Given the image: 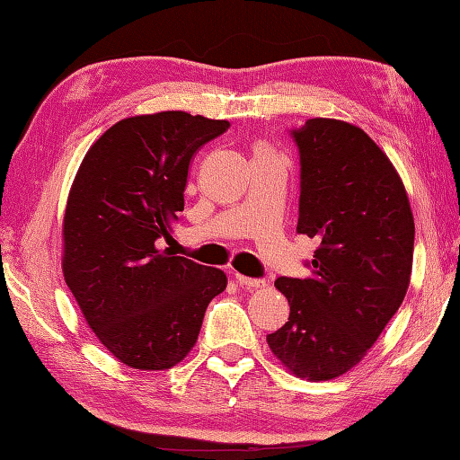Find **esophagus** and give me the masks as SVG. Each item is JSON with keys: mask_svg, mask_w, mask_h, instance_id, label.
Wrapping results in <instances>:
<instances>
[{"mask_svg": "<svg viewBox=\"0 0 460 460\" xmlns=\"http://www.w3.org/2000/svg\"><path fill=\"white\" fill-rule=\"evenodd\" d=\"M235 280H237V285L239 287H247V288H261V287H265V280L262 279H249V277H243V275H235Z\"/></svg>", "mask_w": 460, "mask_h": 460, "instance_id": "esophagus-1", "label": "esophagus"}]
</instances>
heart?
<instances>
[{
  "label": "heart",
  "mask_w": 460,
  "mask_h": 460,
  "mask_svg": "<svg viewBox=\"0 0 460 460\" xmlns=\"http://www.w3.org/2000/svg\"><path fill=\"white\" fill-rule=\"evenodd\" d=\"M255 155H270V152H269V148H267L265 144H259L257 150H255Z\"/></svg>",
  "instance_id": "heart-1"
}]
</instances>
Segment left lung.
<instances>
[{
  "label": "left lung",
  "mask_w": 460,
  "mask_h": 460,
  "mask_svg": "<svg viewBox=\"0 0 460 460\" xmlns=\"http://www.w3.org/2000/svg\"><path fill=\"white\" fill-rule=\"evenodd\" d=\"M300 155V235L320 241L308 279L279 277L288 322L269 348L298 377L334 379L359 364L402 306L415 223L395 168L354 124L310 119L290 130Z\"/></svg>",
  "instance_id": "left-lung-1"
}]
</instances>
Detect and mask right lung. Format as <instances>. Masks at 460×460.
<instances>
[{"instance_id": "obj_1", "label": "right lung", "mask_w": 460, "mask_h": 460, "mask_svg": "<svg viewBox=\"0 0 460 460\" xmlns=\"http://www.w3.org/2000/svg\"><path fill=\"white\" fill-rule=\"evenodd\" d=\"M227 120L168 111L116 122L86 152L63 221V275L104 348L168 369L198 341L225 272L160 249L183 211L193 154Z\"/></svg>"}]
</instances>
